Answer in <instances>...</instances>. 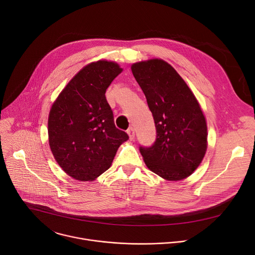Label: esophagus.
<instances>
[{
    "instance_id": "esophagus-1",
    "label": "esophagus",
    "mask_w": 255,
    "mask_h": 255,
    "mask_svg": "<svg viewBox=\"0 0 255 255\" xmlns=\"http://www.w3.org/2000/svg\"><path fill=\"white\" fill-rule=\"evenodd\" d=\"M127 133H128V135H129V138L132 140L133 138H134V136H135V133H134V129L132 128V127H130L128 130H127Z\"/></svg>"
}]
</instances>
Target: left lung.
Returning a JSON list of instances; mask_svg holds the SVG:
<instances>
[{
  "mask_svg": "<svg viewBox=\"0 0 255 255\" xmlns=\"http://www.w3.org/2000/svg\"><path fill=\"white\" fill-rule=\"evenodd\" d=\"M156 126V140L139 146L149 170L167 180L191 175L207 148V126L198 101L173 67L162 59L132 64Z\"/></svg>",
  "mask_w": 255,
  "mask_h": 255,
  "instance_id": "obj_1",
  "label": "left lung"
}]
</instances>
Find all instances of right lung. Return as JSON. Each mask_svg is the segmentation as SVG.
I'll return each mask as SVG.
<instances>
[{"instance_id":"add662e5","label":"right lung","mask_w":255,"mask_h":255,"mask_svg":"<svg viewBox=\"0 0 255 255\" xmlns=\"http://www.w3.org/2000/svg\"><path fill=\"white\" fill-rule=\"evenodd\" d=\"M122 69L99 60L85 66L51 108L49 144L62 170L78 180H93L110 168L128 134L118 129L106 91Z\"/></svg>"}]
</instances>
